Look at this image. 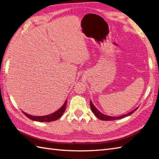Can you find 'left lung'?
<instances>
[{"instance_id":"obj_1","label":"left lung","mask_w":159,"mask_h":159,"mask_svg":"<svg viewBox=\"0 0 159 159\" xmlns=\"http://www.w3.org/2000/svg\"><path fill=\"white\" fill-rule=\"evenodd\" d=\"M90 107H91V111H92L93 113H94L95 116L97 117L98 119L102 120V121H114V120H117V119H120L124 118V117L129 116V115H131L133 112L135 111L138 109V108H136L135 109L132 111H131L130 113H129L127 114H125V115H121V116L111 117V116H107V115H105L104 114H102L101 112H99V111L97 109H96V107L94 106L93 104L92 103V102H91V101H90Z\"/></svg>"}]
</instances>
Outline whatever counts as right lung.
Listing matches in <instances>:
<instances>
[{"label": "right lung", "mask_w": 159, "mask_h": 159, "mask_svg": "<svg viewBox=\"0 0 159 159\" xmlns=\"http://www.w3.org/2000/svg\"><path fill=\"white\" fill-rule=\"evenodd\" d=\"M66 103H67V101H66L64 104L62 105V107L60 109L57 110V111L50 115H45V116H34V115H28L24 111H22V113L25 114L27 117L30 119L31 120H33V121H40V122H50L53 121H56V120L58 119L61 116L62 114L64 113L66 110Z\"/></svg>", "instance_id": "1"}]
</instances>
